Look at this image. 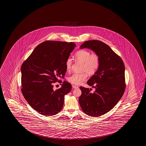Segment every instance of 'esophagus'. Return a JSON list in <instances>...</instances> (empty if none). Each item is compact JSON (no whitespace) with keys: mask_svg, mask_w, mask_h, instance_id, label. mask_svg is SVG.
I'll return each instance as SVG.
<instances>
[{"mask_svg":"<svg viewBox=\"0 0 146 146\" xmlns=\"http://www.w3.org/2000/svg\"><path fill=\"white\" fill-rule=\"evenodd\" d=\"M72 88H78V86H75V85H73V86H72Z\"/></svg>","mask_w":146,"mask_h":146,"instance_id":"34e87169","label":"esophagus"}]
</instances>
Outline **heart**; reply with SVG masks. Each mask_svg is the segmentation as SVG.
I'll use <instances>...</instances> for the list:
<instances>
[{"label": "heart", "instance_id": "b5f03b06", "mask_svg": "<svg viewBox=\"0 0 146 146\" xmlns=\"http://www.w3.org/2000/svg\"><path fill=\"white\" fill-rule=\"evenodd\" d=\"M75 60L82 63L81 71L83 73H73L68 78V81L70 83L75 85H79L85 81L87 78L86 72L88 75H92L98 70L100 60L99 56L97 54L94 53L91 54V52L86 50H80L78 51L75 54ZM73 60L71 58H67L65 66L68 72H69L72 69Z\"/></svg>", "mask_w": 146, "mask_h": 146}]
</instances>
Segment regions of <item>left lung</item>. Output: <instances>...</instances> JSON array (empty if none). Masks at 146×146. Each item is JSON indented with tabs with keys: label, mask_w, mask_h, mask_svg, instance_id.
I'll use <instances>...</instances> for the list:
<instances>
[{
	"label": "left lung",
	"mask_w": 146,
	"mask_h": 146,
	"mask_svg": "<svg viewBox=\"0 0 146 146\" xmlns=\"http://www.w3.org/2000/svg\"><path fill=\"white\" fill-rule=\"evenodd\" d=\"M86 48L99 56L100 64L97 71L87 82L95 91L91 93V89L80 86L82 93L79 103L85 113L97 117L110 111L123 95L126 87L124 64L121 58L101 41H86L80 48Z\"/></svg>",
	"instance_id": "1"
}]
</instances>
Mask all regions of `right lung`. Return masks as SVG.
<instances>
[{"label": "right lung", "mask_w": 146, "mask_h": 146, "mask_svg": "<svg viewBox=\"0 0 146 146\" xmlns=\"http://www.w3.org/2000/svg\"><path fill=\"white\" fill-rule=\"evenodd\" d=\"M76 45L74 43L47 41L40 44L22 65L21 91L34 110L45 116L57 114L62 109L64 96L72 86L64 81L54 91L53 83L64 78L65 62Z\"/></svg>", "instance_id": "add662e5"}]
</instances>
